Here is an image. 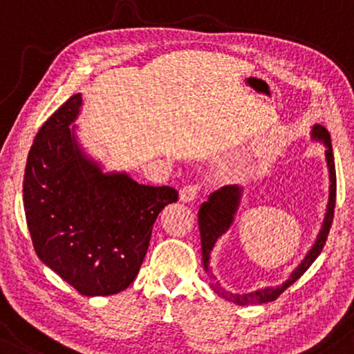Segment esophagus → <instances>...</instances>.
<instances>
[{
  "instance_id": "esophagus-1",
  "label": "esophagus",
  "mask_w": 354,
  "mask_h": 354,
  "mask_svg": "<svg viewBox=\"0 0 354 354\" xmlns=\"http://www.w3.org/2000/svg\"><path fill=\"white\" fill-rule=\"evenodd\" d=\"M199 189L201 187L197 185H187L183 187V189L180 191V201L181 202H192L197 197V194H199Z\"/></svg>"
}]
</instances>
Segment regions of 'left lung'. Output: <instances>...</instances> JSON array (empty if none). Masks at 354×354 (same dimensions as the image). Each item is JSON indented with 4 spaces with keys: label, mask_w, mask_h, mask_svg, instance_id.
Masks as SVG:
<instances>
[{
    "label": "left lung",
    "mask_w": 354,
    "mask_h": 354,
    "mask_svg": "<svg viewBox=\"0 0 354 354\" xmlns=\"http://www.w3.org/2000/svg\"><path fill=\"white\" fill-rule=\"evenodd\" d=\"M310 140L314 142L324 144L325 147V162H327L328 169V202L327 209H325V215L320 225V230L315 236L313 246L306 254L303 261L298 263V267L290 273V277L286 279L281 285L277 286H266V288H259L251 293H230V291L223 290L220 286L218 281H215V275L212 273L210 267V259L212 251H214L215 244L223 234L232 228L236 218V214L241 205L244 189L238 185L232 186H223L215 192H212L207 202H202L199 209V232H201V243H202V262H204V270L207 277L212 280V290L216 295L226 301H232L234 304H259V303H268V301L277 299L283 291L288 288L290 285H293L296 280L299 279L308 268L313 266V262L319 257L320 251L324 249L325 239L330 232L332 220H333V209H335V197H337V174H335V162H333V150L330 142V134L328 131L320 124H314L313 131H310Z\"/></svg>",
    "instance_id": "obj_1"
}]
</instances>
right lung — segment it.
Here are the masks:
<instances>
[{
	"label": "right lung",
	"mask_w": 354,
	"mask_h": 354,
	"mask_svg": "<svg viewBox=\"0 0 354 354\" xmlns=\"http://www.w3.org/2000/svg\"><path fill=\"white\" fill-rule=\"evenodd\" d=\"M81 106L75 93L35 136L24 209L40 261L81 295L110 296L136 280L155 220L178 201V191L139 185L126 171H103L75 133Z\"/></svg>",
	"instance_id": "right-lung-1"
}]
</instances>
